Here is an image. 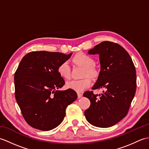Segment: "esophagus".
<instances>
[{"label":"esophagus","mask_w":149,"mask_h":149,"mask_svg":"<svg viewBox=\"0 0 149 149\" xmlns=\"http://www.w3.org/2000/svg\"><path fill=\"white\" fill-rule=\"evenodd\" d=\"M77 97L79 99H80V98L82 97V94L80 93H77Z\"/></svg>","instance_id":"34e87169"}]
</instances>
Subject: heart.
Masks as SVG:
<instances>
[{
	"mask_svg": "<svg viewBox=\"0 0 149 149\" xmlns=\"http://www.w3.org/2000/svg\"><path fill=\"white\" fill-rule=\"evenodd\" d=\"M72 61L74 64L84 67L83 77L84 78L80 80H74L68 82L66 84V87L77 92H81L86 88L89 87L91 84L90 76L92 78H96L99 75V70L94 65L95 61L92 57L83 52L76 54L72 58ZM58 74L61 77L65 79L70 78V68L67 61H63L58 65L57 68Z\"/></svg>",
	"mask_w": 149,
	"mask_h": 149,
	"instance_id": "heart-1",
	"label": "heart"
}]
</instances>
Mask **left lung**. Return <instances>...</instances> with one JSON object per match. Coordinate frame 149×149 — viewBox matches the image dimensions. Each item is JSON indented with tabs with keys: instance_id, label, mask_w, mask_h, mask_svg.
Returning a JSON list of instances; mask_svg holds the SVG:
<instances>
[{
	"instance_id": "1",
	"label": "left lung",
	"mask_w": 149,
	"mask_h": 149,
	"mask_svg": "<svg viewBox=\"0 0 149 149\" xmlns=\"http://www.w3.org/2000/svg\"><path fill=\"white\" fill-rule=\"evenodd\" d=\"M99 55L100 71L92 90L104 88L102 93L86 91L90 100L84 111L87 121L99 127H109L127 115L136 90V74L129 53L118 43L105 41L88 51Z\"/></svg>"
}]
</instances>
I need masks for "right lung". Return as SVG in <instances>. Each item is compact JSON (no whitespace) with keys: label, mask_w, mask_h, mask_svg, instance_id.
Wrapping results in <instances>:
<instances>
[{"label":"right lung","mask_w":149,"mask_h":149,"mask_svg":"<svg viewBox=\"0 0 149 149\" xmlns=\"http://www.w3.org/2000/svg\"><path fill=\"white\" fill-rule=\"evenodd\" d=\"M72 56L61 52L33 51L25 56L15 74V98L22 116L33 128L49 131L58 126L77 93L59 90L65 81L58 74V65Z\"/></svg>","instance_id":"1"}]
</instances>
